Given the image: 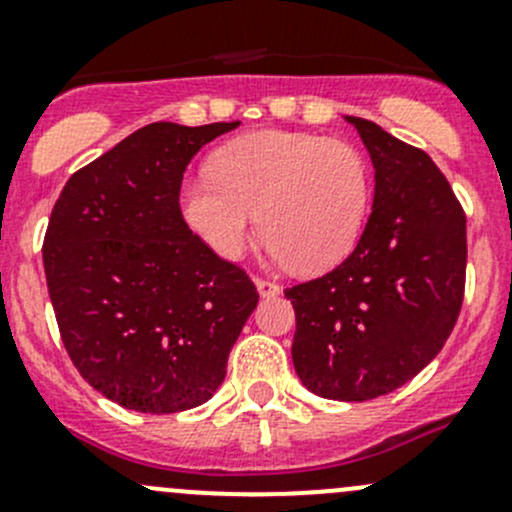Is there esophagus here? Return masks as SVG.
Returning <instances> with one entry per match:
<instances>
[{
	"mask_svg": "<svg viewBox=\"0 0 512 512\" xmlns=\"http://www.w3.org/2000/svg\"><path fill=\"white\" fill-rule=\"evenodd\" d=\"M255 287H257V292H260V297H277V294L282 292V287L277 285V282L262 280V277H257Z\"/></svg>",
	"mask_w": 512,
	"mask_h": 512,
	"instance_id": "1",
	"label": "esophagus"
}]
</instances>
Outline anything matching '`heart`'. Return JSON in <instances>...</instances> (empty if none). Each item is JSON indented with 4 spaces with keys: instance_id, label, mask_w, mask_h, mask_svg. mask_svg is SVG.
<instances>
[{
    "instance_id": "b5f03b06",
    "label": "heart",
    "mask_w": 512,
    "mask_h": 512,
    "mask_svg": "<svg viewBox=\"0 0 512 512\" xmlns=\"http://www.w3.org/2000/svg\"><path fill=\"white\" fill-rule=\"evenodd\" d=\"M210 173L183 185L180 210L223 260H237L260 223L277 260L299 272L329 270L354 250L364 230L369 165L347 141L255 131L220 148Z\"/></svg>"
}]
</instances>
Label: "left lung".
<instances>
[{
  "label": "left lung",
  "instance_id": "1",
  "mask_svg": "<svg viewBox=\"0 0 512 512\" xmlns=\"http://www.w3.org/2000/svg\"><path fill=\"white\" fill-rule=\"evenodd\" d=\"M344 118L374 165L371 215L342 265L285 294L299 381L322 399L369 401L414 379L451 337L466 287V213L428 153Z\"/></svg>",
  "mask_w": 512,
  "mask_h": 512
}]
</instances>
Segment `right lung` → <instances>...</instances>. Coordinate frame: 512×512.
I'll return each instance as SVG.
<instances>
[{"mask_svg": "<svg viewBox=\"0 0 512 512\" xmlns=\"http://www.w3.org/2000/svg\"><path fill=\"white\" fill-rule=\"evenodd\" d=\"M237 126L138 128L76 170L51 210L41 252L61 342L123 409L205 404L257 307L250 277L193 235L178 203L190 158Z\"/></svg>", "mask_w": 512, "mask_h": 512, "instance_id": "obj_1", "label": "right lung"}]
</instances>
